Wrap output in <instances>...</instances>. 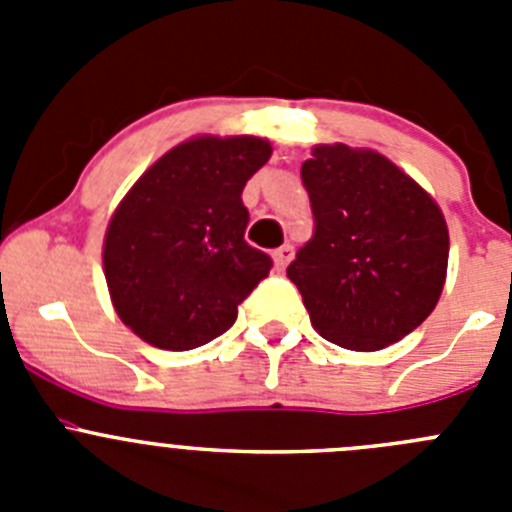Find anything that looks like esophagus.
<instances>
[{
	"label": "esophagus",
	"mask_w": 512,
	"mask_h": 512,
	"mask_svg": "<svg viewBox=\"0 0 512 512\" xmlns=\"http://www.w3.org/2000/svg\"><path fill=\"white\" fill-rule=\"evenodd\" d=\"M292 256H295V248L289 246V243H284V246H279L277 251L271 253V259H274V266H277L279 271L287 269V264L292 261Z\"/></svg>",
	"instance_id": "obj_1"
}]
</instances>
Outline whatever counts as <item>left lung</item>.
Wrapping results in <instances>:
<instances>
[{
	"mask_svg": "<svg viewBox=\"0 0 512 512\" xmlns=\"http://www.w3.org/2000/svg\"><path fill=\"white\" fill-rule=\"evenodd\" d=\"M315 233L287 266L312 328L336 346L379 351L436 307L449 228L433 197L377 151L315 146L302 164Z\"/></svg>",
	"mask_w": 512,
	"mask_h": 512,
	"instance_id": "1",
	"label": "left lung"
}]
</instances>
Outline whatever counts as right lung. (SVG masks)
<instances>
[{
	"label": "right lung",
	"instance_id": "obj_1",
	"mask_svg": "<svg viewBox=\"0 0 512 512\" xmlns=\"http://www.w3.org/2000/svg\"><path fill=\"white\" fill-rule=\"evenodd\" d=\"M269 140H184L133 184L104 235V277L135 336L189 351L223 336L238 305L269 277L271 259L246 243V182L269 161Z\"/></svg>",
	"mask_w": 512,
	"mask_h": 512
}]
</instances>
